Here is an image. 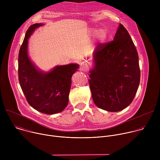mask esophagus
Wrapping results in <instances>:
<instances>
[{
	"label": "esophagus",
	"mask_w": 160,
	"mask_h": 160,
	"mask_svg": "<svg viewBox=\"0 0 160 160\" xmlns=\"http://www.w3.org/2000/svg\"><path fill=\"white\" fill-rule=\"evenodd\" d=\"M80 66H81V68H82V70H85L87 69V64L85 63V62L82 63V64H80Z\"/></svg>",
	"instance_id": "1"
}]
</instances>
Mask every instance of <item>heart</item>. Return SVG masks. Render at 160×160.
Wrapping results in <instances>:
<instances>
[{
    "instance_id": "1",
    "label": "heart",
    "mask_w": 160,
    "mask_h": 160,
    "mask_svg": "<svg viewBox=\"0 0 160 160\" xmlns=\"http://www.w3.org/2000/svg\"><path fill=\"white\" fill-rule=\"evenodd\" d=\"M90 33H94V32H96V28H90ZM96 37L100 42H104L106 41V40L108 37V32L105 28H101L97 30L96 33Z\"/></svg>"
}]
</instances>
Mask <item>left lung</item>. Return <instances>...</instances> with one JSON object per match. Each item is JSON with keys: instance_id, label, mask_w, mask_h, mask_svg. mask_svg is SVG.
I'll return each mask as SVG.
<instances>
[{"instance_id": "obj_1", "label": "left lung", "mask_w": 160, "mask_h": 160, "mask_svg": "<svg viewBox=\"0 0 160 160\" xmlns=\"http://www.w3.org/2000/svg\"><path fill=\"white\" fill-rule=\"evenodd\" d=\"M93 62L88 82L94 104L111 112L126 108L138 91L141 73L138 51L122 24L112 41L98 45Z\"/></svg>"}]
</instances>
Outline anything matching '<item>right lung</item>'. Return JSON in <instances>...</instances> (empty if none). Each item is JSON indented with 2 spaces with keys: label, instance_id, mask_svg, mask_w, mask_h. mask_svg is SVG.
<instances>
[{
  "label": "right lung",
  "instance_id": "obj_1",
  "mask_svg": "<svg viewBox=\"0 0 160 160\" xmlns=\"http://www.w3.org/2000/svg\"><path fill=\"white\" fill-rule=\"evenodd\" d=\"M43 23H35L28 29L19 49L18 78L28 104L37 111L53 115L63 111L69 101L72 77L79 65L72 63L56 66L43 72L31 61L28 53V39Z\"/></svg>",
  "mask_w": 160,
  "mask_h": 160
}]
</instances>
